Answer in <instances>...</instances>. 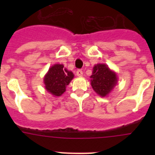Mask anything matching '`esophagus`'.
Segmentation results:
<instances>
[{"mask_svg": "<svg viewBox=\"0 0 155 155\" xmlns=\"http://www.w3.org/2000/svg\"><path fill=\"white\" fill-rule=\"evenodd\" d=\"M76 75H77L78 76H82V75H83V71L80 70V69H78V70L76 71Z\"/></svg>", "mask_w": 155, "mask_h": 155, "instance_id": "1", "label": "esophagus"}]
</instances>
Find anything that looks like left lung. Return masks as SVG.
I'll use <instances>...</instances> for the list:
<instances>
[{
  "instance_id": "left-lung-1",
  "label": "left lung",
  "mask_w": 155,
  "mask_h": 155,
  "mask_svg": "<svg viewBox=\"0 0 155 155\" xmlns=\"http://www.w3.org/2000/svg\"><path fill=\"white\" fill-rule=\"evenodd\" d=\"M90 77L93 90L102 97L108 96L117 83V74L104 63L94 66Z\"/></svg>"
}]
</instances>
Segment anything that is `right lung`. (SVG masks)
Here are the masks:
<instances>
[{
    "label": "right lung",
    "mask_w": 155,
    "mask_h": 155,
    "mask_svg": "<svg viewBox=\"0 0 155 155\" xmlns=\"http://www.w3.org/2000/svg\"><path fill=\"white\" fill-rule=\"evenodd\" d=\"M63 67V64L58 63L53 65L43 79L45 88L55 97H59L65 92L67 86L74 78L72 71L67 70Z\"/></svg>",
    "instance_id": "add662e5"
}]
</instances>
